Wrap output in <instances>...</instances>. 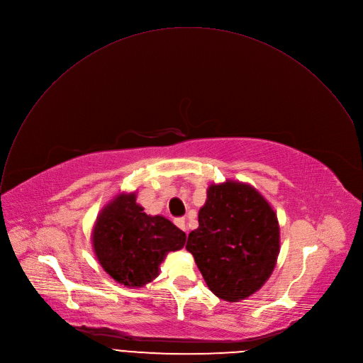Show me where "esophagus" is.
Here are the masks:
<instances>
[{
    "mask_svg": "<svg viewBox=\"0 0 363 363\" xmlns=\"http://www.w3.org/2000/svg\"><path fill=\"white\" fill-rule=\"evenodd\" d=\"M174 223H176V226L180 228L183 232H187V225H186V219H184V217H179V219L174 220Z\"/></svg>",
    "mask_w": 363,
    "mask_h": 363,
    "instance_id": "esophagus-1",
    "label": "esophagus"
}]
</instances>
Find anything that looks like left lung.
Masks as SVG:
<instances>
[{
  "label": "left lung",
  "mask_w": 363,
  "mask_h": 363,
  "mask_svg": "<svg viewBox=\"0 0 363 363\" xmlns=\"http://www.w3.org/2000/svg\"><path fill=\"white\" fill-rule=\"evenodd\" d=\"M186 249L210 291L226 302H240L263 287L280 252L277 214L252 184L226 179L207 187L199 228Z\"/></svg>",
  "instance_id": "1"
}]
</instances>
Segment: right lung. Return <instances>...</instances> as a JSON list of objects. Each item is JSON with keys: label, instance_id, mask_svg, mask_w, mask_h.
I'll return each mask as SVG.
<instances>
[{"label": "right lung", "instance_id": "right-lung-1", "mask_svg": "<svg viewBox=\"0 0 363 363\" xmlns=\"http://www.w3.org/2000/svg\"><path fill=\"white\" fill-rule=\"evenodd\" d=\"M137 191H120L97 214L93 252L117 283L140 289L153 281L170 252L184 247L186 233L162 214H147Z\"/></svg>", "mask_w": 363, "mask_h": 363}]
</instances>
